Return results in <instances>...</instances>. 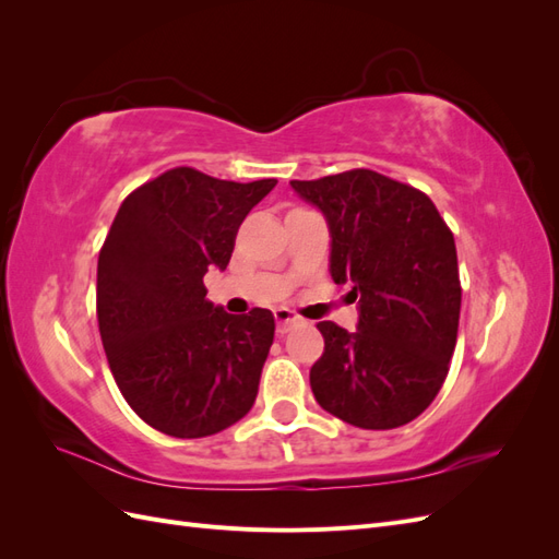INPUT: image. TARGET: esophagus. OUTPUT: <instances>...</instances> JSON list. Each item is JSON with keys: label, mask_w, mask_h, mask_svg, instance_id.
Returning a JSON list of instances; mask_svg holds the SVG:
<instances>
[{"label": "esophagus", "mask_w": 559, "mask_h": 559, "mask_svg": "<svg viewBox=\"0 0 559 559\" xmlns=\"http://www.w3.org/2000/svg\"><path fill=\"white\" fill-rule=\"evenodd\" d=\"M275 319H277V333H289L292 326L300 321V317L294 310H289V308L275 310Z\"/></svg>", "instance_id": "obj_1"}]
</instances>
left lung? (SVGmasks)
Returning <instances> with one entry per match:
<instances>
[{"label": "left lung", "instance_id": "8db88e82", "mask_svg": "<svg viewBox=\"0 0 559 559\" xmlns=\"http://www.w3.org/2000/svg\"><path fill=\"white\" fill-rule=\"evenodd\" d=\"M292 189L326 218L329 270L352 284L357 331L319 321L324 354L310 386L326 413L359 429H396L429 408L448 376L462 286L454 238L433 202L373 170Z\"/></svg>", "mask_w": 559, "mask_h": 559}]
</instances>
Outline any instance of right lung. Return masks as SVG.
<instances>
[{
    "label": "right lung",
    "mask_w": 559,
    "mask_h": 559,
    "mask_svg": "<svg viewBox=\"0 0 559 559\" xmlns=\"http://www.w3.org/2000/svg\"><path fill=\"white\" fill-rule=\"evenodd\" d=\"M275 183L175 167L118 207L97 259V321L111 376L148 427L212 436L257 401L275 317L228 314L202 277L226 270L240 224Z\"/></svg>",
    "instance_id": "1"
}]
</instances>
